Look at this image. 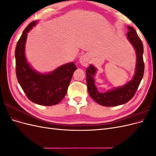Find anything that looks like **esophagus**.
<instances>
[{
    "instance_id": "34e87169",
    "label": "esophagus",
    "mask_w": 156,
    "mask_h": 156,
    "mask_svg": "<svg viewBox=\"0 0 156 156\" xmlns=\"http://www.w3.org/2000/svg\"><path fill=\"white\" fill-rule=\"evenodd\" d=\"M89 58L87 55H83L79 57V63L83 66H87L89 63Z\"/></svg>"
}]
</instances>
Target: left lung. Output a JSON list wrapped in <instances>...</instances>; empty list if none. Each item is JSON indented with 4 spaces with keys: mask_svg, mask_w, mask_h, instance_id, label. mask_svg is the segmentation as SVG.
Here are the masks:
<instances>
[{
    "mask_svg": "<svg viewBox=\"0 0 156 156\" xmlns=\"http://www.w3.org/2000/svg\"><path fill=\"white\" fill-rule=\"evenodd\" d=\"M127 39L133 45L136 53L135 74L131 80L124 85L108 90L105 92H100L95 85V77L97 68L90 64L87 68V84L90 96L98 104L106 107L120 105L129 101L135 95L143 77L144 64L143 62V45L136 32L132 27L127 26Z\"/></svg>",
    "mask_w": 156,
    "mask_h": 156,
    "instance_id": "1",
    "label": "left lung"
}]
</instances>
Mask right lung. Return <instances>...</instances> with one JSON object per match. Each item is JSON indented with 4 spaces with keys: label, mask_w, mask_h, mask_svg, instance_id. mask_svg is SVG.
<instances>
[{
    "label": "right lung",
    "mask_w": 156,
    "mask_h": 156,
    "mask_svg": "<svg viewBox=\"0 0 156 156\" xmlns=\"http://www.w3.org/2000/svg\"><path fill=\"white\" fill-rule=\"evenodd\" d=\"M34 21L28 25L17 41L15 51L16 76L26 96L36 104L51 106L58 104L66 94L74 72L73 62L60 66L49 73H40L32 68L25 56L27 34L36 25Z\"/></svg>",
    "instance_id": "add662e5"
}]
</instances>
